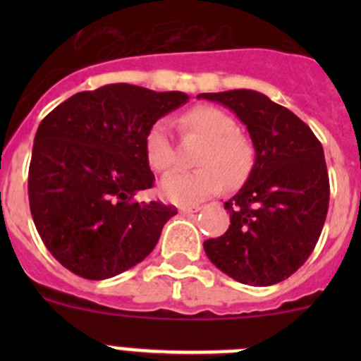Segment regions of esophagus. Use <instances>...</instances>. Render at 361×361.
Returning <instances> with one entry per match:
<instances>
[{"label":"esophagus","instance_id":"34e87169","mask_svg":"<svg viewBox=\"0 0 361 361\" xmlns=\"http://www.w3.org/2000/svg\"><path fill=\"white\" fill-rule=\"evenodd\" d=\"M197 211H201V207L199 206H180V213L183 214H192V213H197Z\"/></svg>","mask_w":361,"mask_h":361}]
</instances>
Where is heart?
<instances>
[{"label": "heart", "instance_id": "obj_1", "mask_svg": "<svg viewBox=\"0 0 361 361\" xmlns=\"http://www.w3.org/2000/svg\"><path fill=\"white\" fill-rule=\"evenodd\" d=\"M183 136L202 140L195 157V171H174L160 181V194L166 201L192 206L211 197L221 187H239L250 176L255 164V147L238 130L234 118L220 108L201 104L176 118ZM145 157L152 169L164 173L174 164V147L169 127L155 122L145 136Z\"/></svg>", "mask_w": 361, "mask_h": 361}]
</instances>
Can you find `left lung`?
Listing matches in <instances>:
<instances>
[{
  "label": "left lung",
  "instance_id": "8db88e82",
  "mask_svg": "<svg viewBox=\"0 0 361 361\" xmlns=\"http://www.w3.org/2000/svg\"><path fill=\"white\" fill-rule=\"evenodd\" d=\"M197 97L234 111L255 147L248 180L225 202L228 231L204 241V251L243 285H276L304 265L325 224L330 183L322 143L295 113L257 90Z\"/></svg>",
  "mask_w": 361,
  "mask_h": 361
}]
</instances>
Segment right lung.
<instances>
[{"mask_svg":"<svg viewBox=\"0 0 361 361\" xmlns=\"http://www.w3.org/2000/svg\"><path fill=\"white\" fill-rule=\"evenodd\" d=\"M187 101L178 90L111 83L75 94L42 120L29 164V207L47 250L68 271L113 278L155 248L178 211L134 201L155 181L145 136Z\"/></svg>","mask_w":361,"mask_h":361,"instance_id":"obj_1","label":"right lung"}]
</instances>
